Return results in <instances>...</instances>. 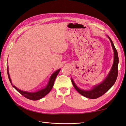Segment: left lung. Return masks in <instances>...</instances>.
I'll return each instance as SVG.
<instances>
[{
	"mask_svg": "<svg viewBox=\"0 0 126 126\" xmlns=\"http://www.w3.org/2000/svg\"><path fill=\"white\" fill-rule=\"evenodd\" d=\"M108 37L110 40L111 43L112 47L113 48V52H114V62L112 65V67L111 68L110 72L109 73L108 76L106 77L103 82L99 85L94 86L92 90L89 91H85L83 90H81L79 88H78L77 85H75V83L73 81V79H72V82L73 85L74 86V88L76 89L77 91L79 94H80L84 96L87 98L91 99H95L101 96L102 95L106 93L112 86L115 81L117 79V75H118V53L116 50V48L114 46L113 42L111 40L108 36Z\"/></svg>",
	"mask_w": 126,
	"mask_h": 126,
	"instance_id": "left-lung-1",
	"label": "left lung"
}]
</instances>
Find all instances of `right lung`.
<instances>
[{"mask_svg":"<svg viewBox=\"0 0 126 126\" xmlns=\"http://www.w3.org/2000/svg\"><path fill=\"white\" fill-rule=\"evenodd\" d=\"M60 70L61 69H58V70H57L56 72H54L53 74L51 75V77L49 79L48 84V85L45 89H43L42 90L38 91L37 92H35V93H29V92H26V91L20 90L19 89H18L16 87H15L14 85H13L12 83H11V80L10 79V75H9L8 68L7 70H8V75L9 81H10L11 85H13L14 88L16 90L18 91V92H19L20 94H21L22 96H24V97L27 98V99L31 100H38L39 99H42V98L44 97L45 96L48 94L49 93V91L51 90V89H52V88H53L54 82V80H55L57 76V75H58Z\"/></svg>","mask_w":126,"mask_h":126,"instance_id":"1","label":"right lung"}]
</instances>
